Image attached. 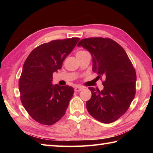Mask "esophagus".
Instances as JSON below:
<instances>
[{"mask_svg": "<svg viewBox=\"0 0 153 153\" xmlns=\"http://www.w3.org/2000/svg\"><path fill=\"white\" fill-rule=\"evenodd\" d=\"M83 89V87H75L74 91L76 92H79V91H82Z\"/></svg>", "mask_w": 153, "mask_h": 153, "instance_id": "obj_1", "label": "esophagus"}]
</instances>
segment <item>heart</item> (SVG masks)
Returning <instances> with one entry per match:
<instances>
[{"label":"heart","instance_id":"1","mask_svg":"<svg viewBox=\"0 0 153 153\" xmlns=\"http://www.w3.org/2000/svg\"><path fill=\"white\" fill-rule=\"evenodd\" d=\"M86 53V51H79L77 52V54H80V53Z\"/></svg>","mask_w":153,"mask_h":153}]
</instances>
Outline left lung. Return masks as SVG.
<instances>
[{
	"instance_id": "1",
	"label": "left lung",
	"mask_w": 153,
	"mask_h": 153,
	"mask_svg": "<svg viewBox=\"0 0 153 153\" xmlns=\"http://www.w3.org/2000/svg\"><path fill=\"white\" fill-rule=\"evenodd\" d=\"M77 46L89 52L93 71L105 79L102 90L89 87L92 96L86 102L87 109L100 122H114L126 113L135 97L137 77L134 68L124 49L110 39H83Z\"/></svg>"
}]
</instances>
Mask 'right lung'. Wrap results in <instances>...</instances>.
Masks as SVG:
<instances>
[{"label":"right lung","mask_w":153,"mask_h":153,"mask_svg":"<svg viewBox=\"0 0 153 153\" xmlns=\"http://www.w3.org/2000/svg\"><path fill=\"white\" fill-rule=\"evenodd\" d=\"M79 38L54 40L42 44L29 54L19 79L23 106L35 121L51 126L66 113L74 90L69 85L53 84V74L61 69L63 62Z\"/></svg>","instance_id":"obj_1"}]
</instances>
